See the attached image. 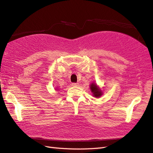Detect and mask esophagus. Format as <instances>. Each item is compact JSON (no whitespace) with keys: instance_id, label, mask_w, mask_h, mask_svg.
I'll use <instances>...</instances> for the list:
<instances>
[{"instance_id":"obj_1","label":"esophagus","mask_w":153,"mask_h":153,"mask_svg":"<svg viewBox=\"0 0 153 153\" xmlns=\"http://www.w3.org/2000/svg\"><path fill=\"white\" fill-rule=\"evenodd\" d=\"M71 85H72V86H78V83H72Z\"/></svg>"}]
</instances>
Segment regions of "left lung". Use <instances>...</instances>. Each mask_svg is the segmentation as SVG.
I'll use <instances>...</instances> for the list:
<instances>
[{"mask_svg":"<svg viewBox=\"0 0 153 153\" xmlns=\"http://www.w3.org/2000/svg\"><path fill=\"white\" fill-rule=\"evenodd\" d=\"M91 91L92 92V95L94 96L95 98H100V97L103 94V92L100 89L99 87H98L94 83H92L90 85Z\"/></svg>","mask_w":153,"mask_h":153,"instance_id":"left-lung-1","label":"left lung"}]
</instances>
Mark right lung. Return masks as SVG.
<instances>
[{
    "label": "right lung",
    "mask_w": 153,
    "mask_h": 153,
    "mask_svg": "<svg viewBox=\"0 0 153 153\" xmlns=\"http://www.w3.org/2000/svg\"><path fill=\"white\" fill-rule=\"evenodd\" d=\"M56 89V90H58L59 89H58V88H57V89Z\"/></svg>",
    "instance_id": "add662e5"
}]
</instances>
